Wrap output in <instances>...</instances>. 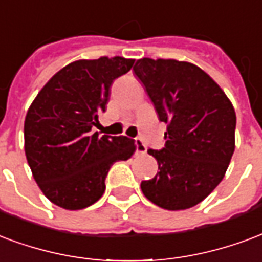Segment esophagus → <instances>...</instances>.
<instances>
[{"mask_svg":"<svg viewBox=\"0 0 262 262\" xmlns=\"http://www.w3.org/2000/svg\"><path fill=\"white\" fill-rule=\"evenodd\" d=\"M135 148H137V154L144 155L146 154V145L141 138H135Z\"/></svg>","mask_w":262,"mask_h":262,"instance_id":"obj_1","label":"esophagus"}]
</instances>
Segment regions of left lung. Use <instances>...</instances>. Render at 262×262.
<instances>
[{
    "label": "left lung",
    "instance_id": "8db88e82",
    "mask_svg": "<svg viewBox=\"0 0 262 262\" xmlns=\"http://www.w3.org/2000/svg\"><path fill=\"white\" fill-rule=\"evenodd\" d=\"M134 72L160 121L165 148L148 149L159 171L141 183L144 195L169 211L191 208L222 181L234 152L236 113L211 76L194 64L141 58Z\"/></svg>",
    "mask_w": 262,
    "mask_h": 262
}]
</instances>
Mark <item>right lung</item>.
Wrapping results in <instances>:
<instances>
[{"mask_svg": "<svg viewBox=\"0 0 262 262\" xmlns=\"http://www.w3.org/2000/svg\"><path fill=\"white\" fill-rule=\"evenodd\" d=\"M134 60L100 57L71 62L55 74L25 118V154L36 183L53 204L75 211L103 195L113 163L127 160L134 139L92 133L106 110L114 79Z\"/></svg>", "mask_w": 262, "mask_h": 262, "instance_id": "1", "label": "right lung"}]
</instances>
